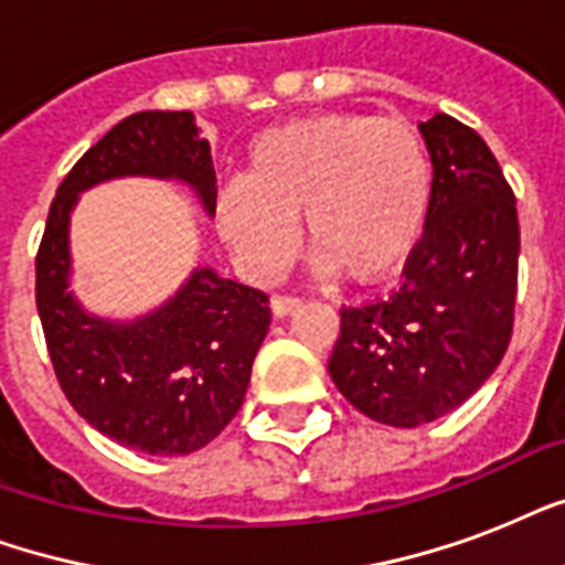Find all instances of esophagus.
Returning a JSON list of instances; mask_svg holds the SVG:
<instances>
[{
  "label": "esophagus",
  "instance_id": "esophagus-1",
  "mask_svg": "<svg viewBox=\"0 0 565 565\" xmlns=\"http://www.w3.org/2000/svg\"><path fill=\"white\" fill-rule=\"evenodd\" d=\"M299 305L301 299H296V296H273V301H269V308H273L275 317H287V313H292Z\"/></svg>",
  "mask_w": 565,
  "mask_h": 565
}]
</instances>
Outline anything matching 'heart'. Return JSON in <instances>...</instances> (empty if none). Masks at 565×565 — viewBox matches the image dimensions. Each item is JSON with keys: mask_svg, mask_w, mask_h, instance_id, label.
I'll use <instances>...</instances> for the list:
<instances>
[{"mask_svg": "<svg viewBox=\"0 0 565 565\" xmlns=\"http://www.w3.org/2000/svg\"><path fill=\"white\" fill-rule=\"evenodd\" d=\"M430 193L428 146L407 119L319 114L248 146L246 175L220 190L216 225L246 273L269 281L290 264L305 213L322 269L375 281L416 248Z\"/></svg>", "mask_w": 565, "mask_h": 565, "instance_id": "heart-1", "label": "heart"}]
</instances>
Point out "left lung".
<instances>
[{"label": "left lung", "instance_id": "1", "mask_svg": "<svg viewBox=\"0 0 565 565\" xmlns=\"http://www.w3.org/2000/svg\"><path fill=\"white\" fill-rule=\"evenodd\" d=\"M434 193L425 234L390 299L340 310L328 361L337 390L370 419L416 428L481 390L513 334L519 216L495 154L448 114L419 126Z\"/></svg>", "mask_w": 565, "mask_h": 565}]
</instances>
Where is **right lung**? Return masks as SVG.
<instances>
[{
    "label": "right lung",
    "mask_w": 565,
    "mask_h": 565,
    "mask_svg": "<svg viewBox=\"0 0 565 565\" xmlns=\"http://www.w3.org/2000/svg\"><path fill=\"white\" fill-rule=\"evenodd\" d=\"M122 175L184 181L204 213L216 211L211 146L190 110H140L117 122L52 199L34 264L40 326L82 419L143 455H190L237 416L273 319L269 299L204 266L149 317H90L70 292V213L82 190Z\"/></svg>",
    "instance_id": "1"
}]
</instances>
